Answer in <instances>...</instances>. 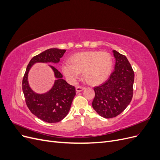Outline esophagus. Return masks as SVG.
Instances as JSON below:
<instances>
[{
	"instance_id": "34e87169",
	"label": "esophagus",
	"mask_w": 160,
	"mask_h": 160,
	"mask_svg": "<svg viewBox=\"0 0 160 160\" xmlns=\"http://www.w3.org/2000/svg\"><path fill=\"white\" fill-rule=\"evenodd\" d=\"M85 89V88L83 87H81V86H77L76 87V91L77 93H79V92H81L82 91H83Z\"/></svg>"
}]
</instances>
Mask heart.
<instances>
[{
    "label": "heart",
    "mask_w": 160,
    "mask_h": 160,
    "mask_svg": "<svg viewBox=\"0 0 160 160\" xmlns=\"http://www.w3.org/2000/svg\"><path fill=\"white\" fill-rule=\"evenodd\" d=\"M70 62H63L61 69L71 83H75L79 78L80 72H83V78L88 83H101L108 78L113 68L112 57L107 52H78L71 57Z\"/></svg>",
    "instance_id": "obj_1"
}]
</instances>
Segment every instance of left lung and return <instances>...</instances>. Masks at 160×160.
<instances>
[{
	"label": "left lung",
	"instance_id": "1",
	"mask_svg": "<svg viewBox=\"0 0 160 160\" xmlns=\"http://www.w3.org/2000/svg\"><path fill=\"white\" fill-rule=\"evenodd\" d=\"M115 59L114 71L109 79L95 87L92 106L100 116L112 118L119 115L130 103L133 97L134 72L127 57L113 51Z\"/></svg>",
	"mask_w": 160,
	"mask_h": 160
}]
</instances>
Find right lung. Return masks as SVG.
Instances as JSON below:
<instances>
[{"label":"right lung","instance_id":"obj_1","mask_svg":"<svg viewBox=\"0 0 160 160\" xmlns=\"http://www.w3.org/2000/svg\"><path fill=\"white\" fill-rule=\"evenodd\" d=\"M65 51V49L53 48L32 57L22 79V91L28 108L36 117L47 123L59 122L66 117L76 94L75 88L62 79V75L55 67L49 65L54 72L56 80L50 90L44 93H37L28 83V72L37 62L58 63Z\"/></svg>","mask_w":160,"mask_h":160}]
</instances>
